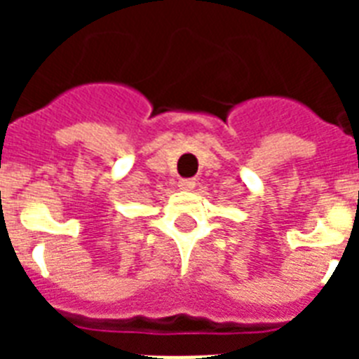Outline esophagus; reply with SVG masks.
I'll list each match as a JSON object with an SVG mask.
<instances>
[{
  "label": "esophagus",
  "instance_id": "1",
  "mask_svg": "<svg viewBox=\"0 0 359 359\" xmlns=\"http://www.w3.org/2000/svg\"><path fill=\"white\" fill-rule=\"evenodd\" d=\"M196 186H197V182L194 179H184L179 182V188L182 191H191L194 188H196Z\"/></svg>",
  "mask_w": 359,
  "mask_h": 359
}]
</instances>
